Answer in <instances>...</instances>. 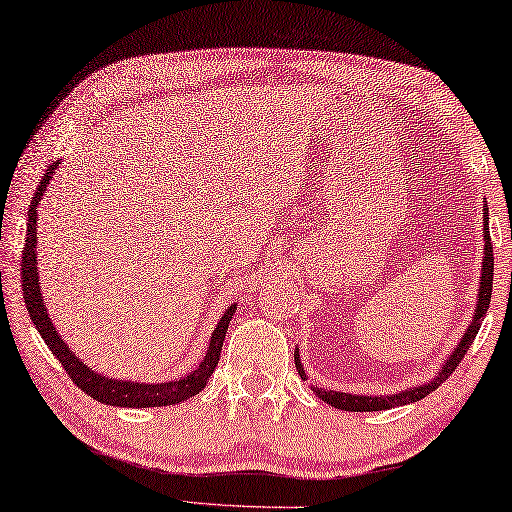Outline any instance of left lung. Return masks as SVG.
Segmentation results:
<instances>
[{
	"instance_id": "obj_1",
	"label": "left lung",
	"mask_w": 512,
	"mask_h": 512,
	"mask_svg": "<svg viewBox=\"0 0 512 512\" xmlns=\"http://www.w3.org/2000/svg\"><path fill=\"white\" fill-rule=\"evenodd\" d=\"M483 211H488V208H483ZM483 240H485V256H483V270H481V286H479V304H476V313H474V320L469 324V329L465 331L463 340H460V345L456 347L454 354L449 356V360L442 367L440 376L431 383L426 385H417L413 390H404L399 392V395H390V397H358V395H349V392H333V390H320V388H313L317 392V397L326 404H331L333 408H340V410H351V413H363V410H388V408H395V406H404V404H413V401H420L426 395H431V392L438 388L442 381H447V376L456 370L460 365V360L465 358L467 349L472 347V342L476 338V333L481 329V322L485 313H488L490 308V297H492V276H494V254H492V242H490V229H488V213H485V229H483ZM295 365H297V372L301 379H306L304 376V367L299 363V356L295 354Z\"/></svg>"
}]
</instances>
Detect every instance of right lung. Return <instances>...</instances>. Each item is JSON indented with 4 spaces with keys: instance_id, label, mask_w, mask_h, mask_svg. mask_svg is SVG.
<instances>
[{
    "instance_id": "obj_1",
    "label": "right lung",
    "mask_w": 512,
    "mask_h": 512,
    "mask_svg": "<svg viewBox=\"0 0 512 512\" xmlns=\"http://www.w3.org/2000/svg\"><path fill=\"white\" fill-rule=\"evenodd\" d=\"M56 165L52 163L45 170V177L40 179V186L33 192L31 206H29V220H27V238H24V249H22V295L24 304H27V311L31 322L36 324V329L43 335L45 345L52 349V354L61 360L63 370L70 374V379L79 385V388L90 395L92 399L102 401V404L111 406H122V408H154V406H170L179 404L183 399L195 397L197 392L206 388L208 379H211L217 360L222 354L224 335L229 329L231 315L236 313V304L226 308L224 317L217 324L213 331L211 345L204 356V363H201L197 370H192L188 376H183L179 381H167V383H133V381H115L106 379L104 374L92 372V367L83 365L81 360L72 354L70 347L65 345L61 335L56 333L52 320H49L47 308L43 304V297H40V286H38V267H36V206L38 201L43 199V192L47 190L49 181L54 179Z\"/></svg>"
}]
</instances>
